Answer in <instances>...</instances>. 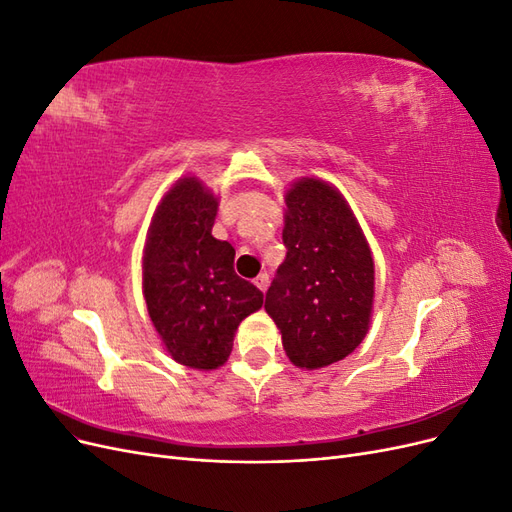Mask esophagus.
<instances>
[{"label": "esophagus", "mask_w": 512, "mask_h": 512, "mask_svg": "<svg viewBox=\"0 0 512 512\" xmlns=\"http://www.w3.org/2000/svg\"><path fill=\"white\" fill-rule=\"evenodd\" d=\"M254 284H256L262 292H265V290L269 288V275H267V273H260V275L256 277V280H254Z\"/></svg>", "instance_id": "obj_1"}]
</instances>
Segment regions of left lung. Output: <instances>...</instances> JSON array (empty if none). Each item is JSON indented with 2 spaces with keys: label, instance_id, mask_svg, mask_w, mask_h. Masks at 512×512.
<instances>
[{
  "label": "left lung",
  "instance_id": "left-lung-1",
  "mask_svg": "<svg viewBox=\"0 0 512 512\" xmlns=\"http://www.w3.org/2000/svg\"><path fill=\"white\" fill-rule=\"evenodd\" d=\"M286 260L265 309L288 359L305 369L342 361L363 342L374 305V258L350 207L320 179L286 194Z\"/></svg>",
  "mask_w": 512,
  "mask_h": 512
}]
</instances>
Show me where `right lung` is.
<instances>
[{"label":"right lung","mask_w":512,"mask_h":512,"mask_svg":"<svg viewBox=\"0 0 512 512\" xmlns=\"http://www.w3.org/2000/svg\"><path fill=\"white\" fill-rule=\"evenodd\" d=\"M218 213L203 183L177 181L153 215L143 258V292L153 327L175 361L194 369L226 363L239 322L262 294L235 273V247L211 235Z\"/></svg>","instance_id":"right-lung-1"}]
</instances>
